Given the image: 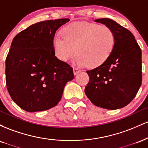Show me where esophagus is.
I'll list each match as a JSON object with an SVG mask.
<instances>
[{"label": "esophagus", "mask_w": 148, "mask_h": 148, "mask_svg": "<svg viewBox=\"0 0 148 148\" xmlns=\"http://www.w3.org/2000/svg\"><path fill=\"white\" fill-rule=\"evenodd\" d=\"M73 71H74V74H79V73L81 72V70H80V69H79L78 68H74L73 69Z\"/></svg>", "instance_id": "34e87169"}]
</instances>
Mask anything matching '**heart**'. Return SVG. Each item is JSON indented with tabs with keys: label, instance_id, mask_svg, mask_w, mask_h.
<instances>
[{
	"label": "heart",
	"instance_id": "obj_1",
	"mask_svg": "<svg viewBox=\"0 0 148 148\" xmlns=\"http://www.w3.org/2000/svg\"><path fill=\"white\" fill-rule=\"evenodd\" d=\"M62 36L53 40L54 53L61 61L69 60L76 51L75 62L90 68L99 67L106 61L115 46L114 32L106 25L90 22H74L62 28Z\"/></svg>",
	"mask_w": 148,
	"mask_h": 148
}]
</instances>
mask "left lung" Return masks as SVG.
Listing matches in <instances>:
<instances>
[{
    "label": "left lung",
    "instance_id": "left-lung-1",
    "mask_svg": "<svg viewBox=\"0 0 148 148\" xmlns=\"http://www.w3.org/2000/svg\"><path fill=\"white\" fill-rule=\"evenodd\" d=\"M95 21L111 28L115 35L111 55L99 67L86 71L90 78L85 93L97 106L121 108L136 95L142 83L141 50L129 30L110 18Z\"/></svg>",
    "mask_w": 148,
    "mask_h": 148
}]
</instances>
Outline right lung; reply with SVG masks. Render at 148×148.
<instances>
[{"instance_id": "right-lung-1", "label": "right lung", "mask_w": 148, "mask_h": 148, "mask_svg": "<svg viewBox=\"0 0 148 148\" xmlns=\"http://www.w3.org/2000/svg\"><path fill=\"white\" fill-rule=\"evenodd\" d=\"M69 18L47 20L30 25L13 39L5 60V79L13 101L28 112L56 106L73 69L55 56L53 40Z\"/></svg>"}]
</instances>
